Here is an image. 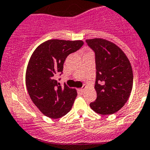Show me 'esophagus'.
<instances>
[{
  "label": "esophagus",
  "instance_id": "34e87169",
  "mask_svg": "<svg viewBox=\"0 0 150 150\" xmlns=\"http://www.w3.org/2000/svg\"><path fill=\"white\" fill-rule=\"evenodd\" d=\"M85 88H86V86L84 85L82 87H81V88L79 89L78 90L80 92V93H83V92H84V89H85Z\"/></svg>",
  "mask_w": 150,
  "mask_h": 150
}]
</instances>
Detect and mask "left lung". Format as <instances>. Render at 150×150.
I'll return each mask as SVG.
<instances>
[{"label":"left lung","instance_id":"1","mask_svg":"<svg viewBox=\"0 0 150 150\" xmlns=\"http://www.w3.org/2000/svg\"><path fill=\"white\" fill-rule=\"evenodd\" d=\"M86 43L95 53L96 69L97 98L90 106L100 115H112L125 105L131 93L133 76L130 61L110 41L94 38Z\"/></svg>","mask_w":150,"mask_h":150}]
</instances>
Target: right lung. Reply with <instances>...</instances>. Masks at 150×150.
<instances>
[{"mask_svg": "<svg viewBox=\"0 0 150 150\" xmlns=\"http://www.w3.org/2000/svg\"><path fill=\"white\" fill-rule=\"evenodd\" d=\"M83 44L82 41L49 40L33 53L27 68L26 87L32 101L45 116L57 119L71 109L76 90L66 83L62 87L56 77L63 74L66 57Z\"/></svg>", "mask_w": 150, "mask_h": 150, "instance_id": "add662e5", "label": "right lung"}]
</instances>
